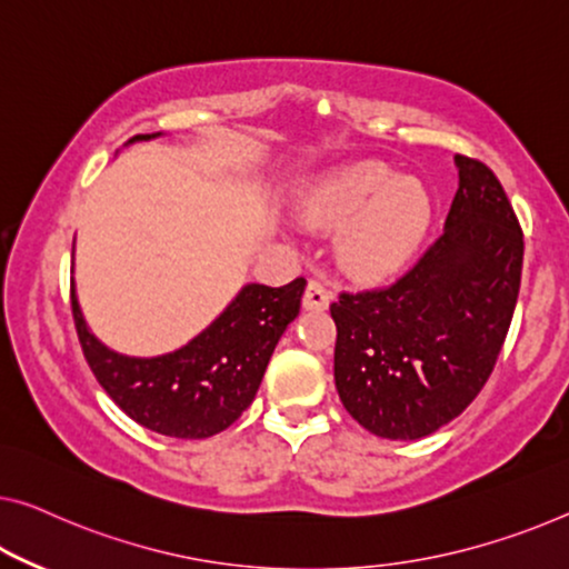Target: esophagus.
I'll use <instances>...</instances> for the list:
<instances>
[{
  "label": "esophagus",
  "instance_id": "esophagus-1",
  "mask_svg": "<svg viewBox=\"0 0 569 569\" xmlns=\"http://www.w3.org/2000/svg\"><path fill=\"white\" fill-rule=\"evenodd\" d=\"M332 301V291H329L327 283L321 278H311L307 286V293H303V307L309 311H325Z\"/></svg>",
  "mask_w": 569,
  "mask_h": 569
}]
</instances>
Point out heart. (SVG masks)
I'll list each match as a JSON object with an SVG mask.
<instances>
[{
  "label": "heart",
  "mask_w": 569,
  "mask_h": 569,
  "mask_svg": "<svg viewBox=\"0 0 569 569\" xmlns=\"http://www.w3.org/2000/svg\"><path fill=\"white\" fill-rule=\"evenodd\" d=\"M301 219L339 237V256L358 276H383L403 266L431 224V199L417 178L362 160L335 168L301 197Z\"/></svg>",
  "instance_id": "b5f03b06"
}]
</instances>
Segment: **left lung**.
Here are the masks:
<instances>
[{
  "mask_svg": "<svg viewBox=\"0 0 569 569\" xmlns=\"http://www.w3.org/2000/svg\"><path fill=\"white\" fill-rule=\"evenodd\" d=\"M460 189L445 232L393 283L342 291L337 325L339 401L368 431L421 439L482 391L511 327L523 232L486 163L455 156Z\"/></svg>",
  "mask_w": 569,
  "mask_h": 569,
  "instance_id": "1",
  "label": "left lung"
}]
</instances>
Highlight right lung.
<instances>
[{
    "instance_id": "obj_1",
    "label": "right lung",
    "mask_w": 569,
    "mask_h": 569,
    "mask_svg": "<svg viewBox=\"0 0 569 569\" xmlns=\"http://www.w3.org/2000/svg\"><path fill=\"white\" fill-rule=\"evenodd\" d=\"M148 138L134 134L130 142ZM303 288V278L281 288L244 286L197 339L160 358H127L101 345L73 288L71 309L83 358L127 417L158 435L203 439L224 431L252 403L278 339L301 309Z\"/></svg>"
}]
</instances>
